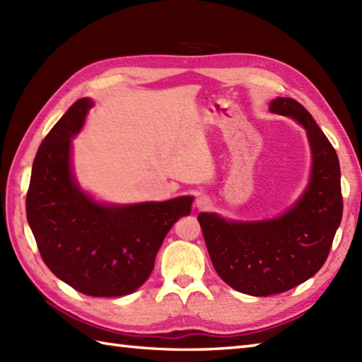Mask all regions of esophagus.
<instances>
[{"mask_svg":"<svg viewBox=\"0 0 362 362\" xmlns=\"http://www.w3.org/2000/svg\"><path fill=\"white\" fill-rule=\"evenodd\" d=\"M210 199L209 197H206V196H199L197 199H196V209L197 210H205V209H209V206H210Z\"/></svg>","mask_w":362,"mask_h":362,"instance_id":"esophagus-1","label":"esophagus"}]
</instances>
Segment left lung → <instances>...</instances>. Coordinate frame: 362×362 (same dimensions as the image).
<instances>
[{"mask_svg":"<svg viewBox=\"0 0 362 362\" xmlns=\"http://www.w3.org/2000/svg\"><path fill=\"white\" fill-rule=\"evenodd\" d=\"M269 110L296 119L306 130L313 166L303 194L274 219L197 214L218 275L228 286L255 297L280 294L311 279L324 266L342 219L341 168L332 143L296 99L275 98Z\"/></svg>","mask_w":362,"mask_h":362,"instance_id":"1","label":"left lung"}]
</instances>
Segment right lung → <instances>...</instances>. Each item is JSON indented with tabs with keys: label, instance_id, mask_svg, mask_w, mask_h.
<instances>
[{
	"label": "right lung",
	"instance_id": "add662e5",
	"mask_svg": "<svg viewBox=\"0 0 362 362\" xmlns=\"http://www.w3.org/2000/svg\"><path fill=\"white\" fill-rule=\"evenodd\" d=\"M91 107L90 98H81L45 136L30 173L26 216L57 279L86 296L121 297L149 279L166 233L191 213L194 197L110 205L86 193L73 173L71 138Z\"/></svg>",
	"mask_w": 362,
	"mask_h": 362
}]
</instances>
